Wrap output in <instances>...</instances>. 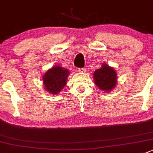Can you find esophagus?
I'll list each match as a JSON object with an SVG mask.
<instances>
[{"label": "esophagus", "mask_w": 153, "mask_h": 153, "mask_svg": "<svg viewBox=\"0 0 153 153\" xmlns=\"http://www.w3.org/2000/svg\"><path fill=\"white\" fill-rule=\"evenodd\" d=\"M76 71H77L78 73H80V74H82V73H84L85 71V68H77L76 69Z\"/></svg>", "instance_id": "34e87169"}]
</instances>
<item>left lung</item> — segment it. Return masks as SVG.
<instances>
[{
	"mask_svg": "<svg viewBox=\"0 0 153 153\" xmlns=\"http://www.w3.org/2000/svg\"><path fill=\"white\" fill-rule=\"evenodd\" d=\"M93 77L95 85L105 92L112 91L116 85L117 74L116 71L106 63H103L101 68L94 71Z\"/></svg>",
	"mask_w": 153,
	"mask_h": 153,
	"instance_id": "8db88e82",
	"label": "left lung"
}]
</instances>
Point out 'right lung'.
I'll return each mask as SVG.
<instances>
[{"label": "right lung", "mask_w": 153, "mask_h": 153, "mask_svg": "<svg viewBox=\"0 0 153 153\" xmlns=\"http://www.w3.org/2000/svg\"><path fill=\"white\" fill-rule=\"evenodd\" d=\"M69 74L68 70L58 65L48 70L43 76L44 88L49 94H59L65 88Z\"/></svg>", "instance_id": "obj_1"}]
</instances>
